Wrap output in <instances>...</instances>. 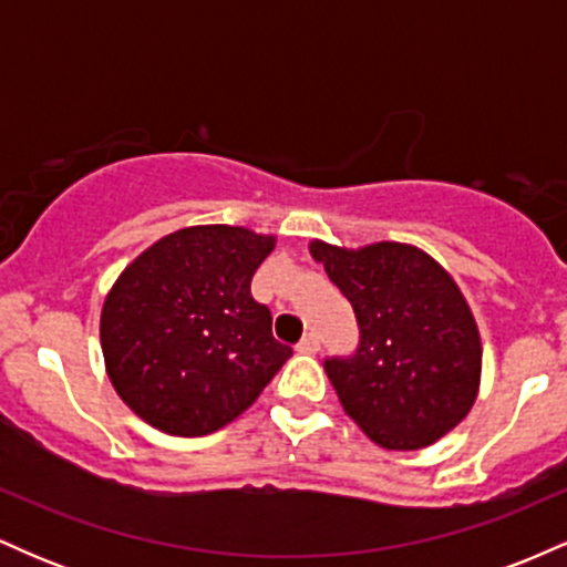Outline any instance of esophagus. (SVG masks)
Segmentation results:
<instances>
[{
	"mask_svg": "<svg viewBox=\"0 0 567 567\" xmlns=\"http://www.w3.org/2000/svg\"><path fill=\"white\" fill-rule=\"evenodd\" d=\"M296 349L301 351V354H317V351H320V336L306 333Z\"/></svg>",
	"mask_w": 567,
	"mask_h": 567,
	"instance_id": "34e87169",
	"label": "esophagus"
}]
</instances>
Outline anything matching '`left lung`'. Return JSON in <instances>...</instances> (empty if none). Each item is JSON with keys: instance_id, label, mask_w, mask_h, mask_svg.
<instances>
[{"instance_id": "8db88e82", "label": "left lung", "mask_w": 567, "mask_h": 567, "mask_svg": "<svg viewBox=\"0 0 567 567\" xmlns=\"http://www.w3.org/2000/svg\"><path fill=\"white\" fill-rule=\"evenodd\" d=\"M311 258L360 324L351 357L324 360L343 410L375 445L421 451L466 419L480 392L483 343L464 292L419 247L315 239Z\"/></svg>"}]
</instances>
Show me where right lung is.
Returning <instances> with one entry per match:
<instances>
[{
	"label": "right lung",
	"mask_w": 567,
	"mask_h": 567,
	"mask_svg": "<svg viewBox=\"0 0 567 567\" xmlns=\"http://www.w3.org/2000/svg\"><path fill=\"white\" fill-rule=\"evenodd\" d=\"M277 237L245 226H188L122 271L101 311L106 373L122 402L175 437L231 424L292 354L250 279Z\"/></svg>",
	"instance_id": "right-lung-1"
}]
</instances>
